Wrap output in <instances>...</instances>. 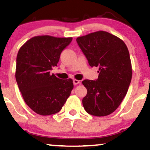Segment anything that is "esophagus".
Returning a JSON list of instances; mask_svg holds the SVG:
<instances>
[{"instance_id": "obj_1", "label": "esophagus", "mask_w": 150, "mask_h": 150, "mask_svg": "<svg viewBox=\"0 0 150 150\" xmlns=\"http://www.w3.org/2000/svg\"><path fill=\"white\" fill-rule=\"evenodd\" d=\"M73 83H74V85H78V84L80 83V81H78V80H76V79H74Z\"/></svg>"}]
</instances>
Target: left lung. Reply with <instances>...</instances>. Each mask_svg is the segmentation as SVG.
I'll use <instances>...</instances> for the list:
<instances>
[{"label": "left lung", "mask_w": 150, "mask_h": 150, "mask_svg": "<svg viewBox=\"0 0 150 150\" xmlns=\"http://www.w3.org/2000/svg\"><path fill=\"white\" fill-rule=\"evenodd\" d=\"M76 42L90 66L99 67L96 81H83L87 89L83 107L92 115H108L122 103L132 79L128 49L124 41L104 30L79 37Z\"/></svg>", "instance_id": "1"}]
</instances>
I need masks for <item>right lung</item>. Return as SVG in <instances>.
<instances>
[{
	"label": "right lung",
	"mask_w": 150,
	"mask_h": 150,
	"mask_svg": "<svg viewBox=\"0 0 150 150\" xmlns=\"http://www.w3.org/2000/svg\"><path fill=\"white\" fill-rule=\"evenodd\" d=\"M72 38L39 35L22 45L16 59V79L24 102L41 115L59 112L74 88L71 79L51 74Z\"/></svg>",
	"instance_id": "obj_1"
}]
</instances>
